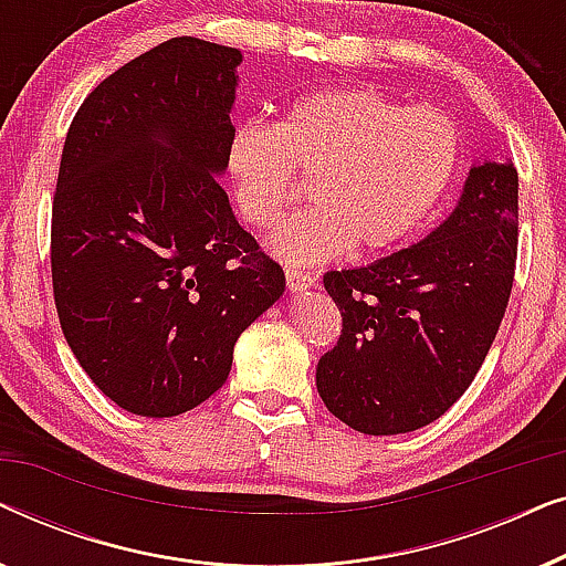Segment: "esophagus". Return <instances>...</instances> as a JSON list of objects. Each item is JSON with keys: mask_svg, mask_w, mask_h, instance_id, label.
I'll return each instance as SVG.
<instances>
[{"mask_svg": "<svg viewBox=\"0 0 566 566\" xmlns=\"http://www.w3.org/2000/svg\"><path fill=\"white\" fill-rule=\"evenodd\" d=\"M285 281H289L291 291H306V289H314V285H319V275L306 273V270L301 268L285 265Z\"/></svg>", "mask_w": 566, "mask_h": 566, "instance_id": "esophagus-1", "label": "esophagus"}]
</instances>
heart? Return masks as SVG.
Masks as SVG:
<instances>
[{
	"label": "heart",
	"mask_w": 566,
	"mask_h": 566,
	"mask_svg": "<svg viewBox=\"0 0 566 566\" xmlns=\"http://www.w3.org/2000/svg\"><path fill=\"white\" fill-rule=\"evenodd\" d=\"M459 151V128L438 107L335 87L296 99L275 126H239L227 167L239 211L260 229L296 200L298 180L312 182L314 208L270 237L275 254L308 265L405 242L446 192Z\"/></svg>",
	"instance_id": "b5f03b06"
}]
</instances>
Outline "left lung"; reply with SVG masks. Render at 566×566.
I'll use <instances>...</instances> for the list:
<instances>
[{"label":"left lung","mask_w":566,"mask_h":566,"mask_svg":"<svg viewBox=\"0 0 566 566\" xmlns=\"http://www.w3.org/2000/svg\"><path fill=\"white\" fill-rule=\"evenodd\" d=\"M517 169L471 167L455 211L420 244L368 268L329 270L343 314L319 358L316 391L366 436L424 428L469 389L513 291Z\"/></svg>","instance_id":"1"}]
</instances>
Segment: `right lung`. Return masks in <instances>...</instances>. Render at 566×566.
I'll return each instance as SVG.
<instances>
[{
	"instance_id": "obj_1",
	"label": "right lung",
	"mask_w": 566,
	"mask_h": 566,
	"mask_svg": "<svg viewBox=\"0 0 566 566\" xmlns=\"http://www.w3.org/2000/svg\"><path fill=\"white\" fill-rule=\"evenodd\" d=\"M242 53L172 38L123 64L69 126L51 213L61 329L130 415L175 417L221 389L234 345L283 296L239 227L227 169Z\"/></svg>"
}]
</instances>
